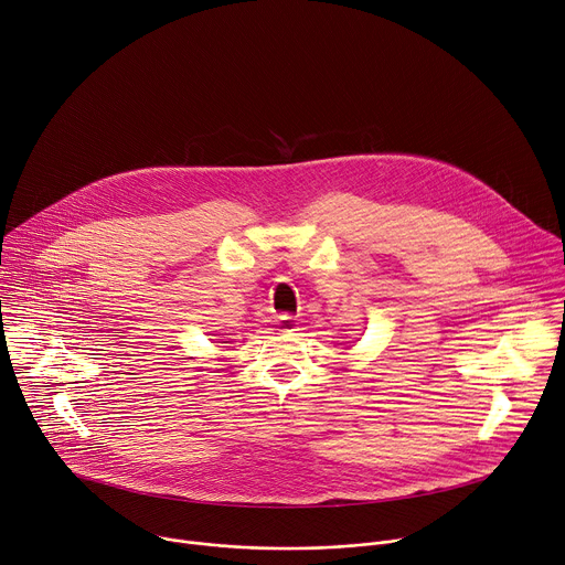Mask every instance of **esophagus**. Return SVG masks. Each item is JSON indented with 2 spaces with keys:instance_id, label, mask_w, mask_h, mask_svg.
Listing matches in <instances>:
<instances>
[{
  "instance_id": "obj_1",
  "label": "esophagus",
  "mask_w": 565,
  "mask_h": 565,
  "mask_svg": "<svg viewBox=\"0 0 565 565\" xmlns=\"http://www.w3.org/2000/svg\"><path fill=\"white\" fill-rule=\"evenodd\" d=\"M276 326H278V332H282V334H291V332L298 330V321H296L294 317H287V315H282V317L276 321Z\"/></svg>"
}]
</instances>
